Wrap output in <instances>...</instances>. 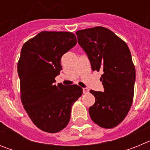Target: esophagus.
<instances>
[{
    "label": "esophagus",
    "mask_w": 150,
    "mask_h": 150,
    "mask_svg": "<svg viewBox=\"0 0 150 150\" xmlns=\"http://www.w3.org/2000/svg\"><path fill=\"white\" fill-rule=\"evenodd\" d=\"M83 93H84V94H87V93H88V91H89V90H88V88H83Z\"/></svg>",
    "instance_id": "34e87169"
}]
</instances>
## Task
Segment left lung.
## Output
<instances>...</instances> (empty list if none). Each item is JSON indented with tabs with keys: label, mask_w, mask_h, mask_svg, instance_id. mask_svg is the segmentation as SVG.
Instances as JSON below:
<instances>
[{
	"label": "left lung",
	"mask_w": 150,
	"mask_h": 150,
	"mask_svg": "<svg viewBox=\"0 0 150 150\" xmlns=\"http://www.w3.org/2000/svg\"><path fill=\"white\" fill-rule=\"evenodd\" d=\"M76 34L92 71L104 72L100 79L104 91H90L95 98L88 109L90 117L101 128H114L124 120L133 102L135 67L128 45L100 26L77 30Z\"/></svg>",
	"instance_id": "left-lung-1"
}]
</instances>
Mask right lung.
Segmentation results:
<instances>
[{
	"instance_id": "right-lung-1",
	"label": "right lung",
	"mask_w": 150,
	"mask_h": 150,
	"mask_svg": "<svg viewBox=\"0 0 150 150\" xmlns=\"http://www.w3.org/2000/svg\"><path fill=\"white\" fill-rule=\"evenodd\" d=\"M75 34L42 31L24 43L18 59L21 100L36 126L56 133L71 120V107L83 94L77 85L55 84L62 70L61 58L76 44Z\"/></svg>"
}]
</instances>
